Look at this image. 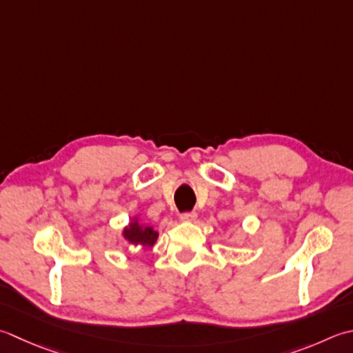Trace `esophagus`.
Listing matches in <instances>:
<instances>
[{"instance_id": "1", "label": "esophagus", "mask_w": 353, "mask_h": 353, "mask_svg": "<svg viewBox=\"0 0 353 353\" xmlns=\"http://www.w3.org/2000/svg\"><path fill=\"white\" fill-rule=\"evenodd\" d=\"M196 219H197V214L196 212H185V214H182V216H181V220H182V222H185V223L196 222Z\"/></svg>"}]
</instances>
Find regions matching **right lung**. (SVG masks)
<instances>
[{
	"label": "right lung",
	"instance_id": "obj_1",
	"mask_svg": "<svg viewBox=\"0 0 353 353\" xmlns=\"http://www.w3.org/2000/svg\"><path fill=\"white\" fill-rule=\"evenodd\" d=\"M122 237L134 248H153L159 239V232L154 230V226L141 222L139 216H133L130 223L123 226Z\"/></svg>",
	"mask_w": 353,
	"mask_h": 353
}]
</instances>
